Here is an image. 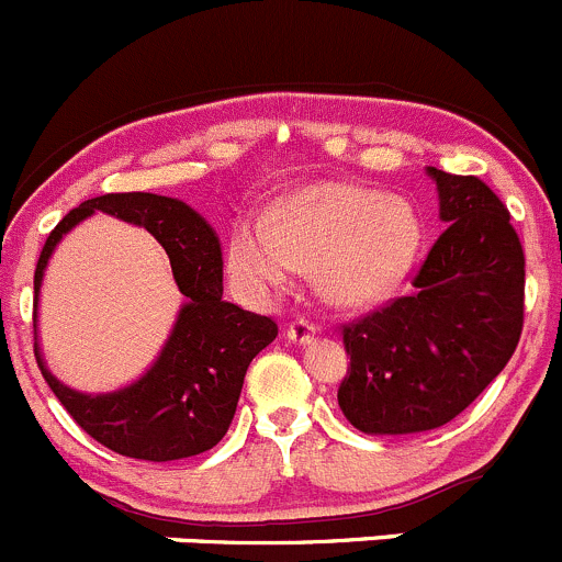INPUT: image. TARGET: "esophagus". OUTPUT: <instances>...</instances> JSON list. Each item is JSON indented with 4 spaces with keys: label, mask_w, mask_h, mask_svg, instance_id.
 Wrapping results in <instances>:
<instances>
[{
    "label": "esophagus",
    "mask_w": 562,
    "mask_h": 562,
    "mask_svg": "<svg viewBox=\"0 0 562 562\" xmlns=\"http://www.w3.org/2000/svg\"><path fill=\"white\" fill-rule=\"evenodd\" d=\"M314 336H316V325H311L308 319H294L292 325L286 327V338L292 344H308Z\"/></svg>",
    "instance_id": "34e87169"
}]
</instances>
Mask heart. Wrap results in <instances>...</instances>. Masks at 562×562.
<instances>
[{"label": "heart", "mask_w": 562, "mask_h": 562, "mask_svg": "<svg viewBox=\"0 0 562 562\" xmlns=\"http://www.w3.org/2000/svg\"><path fill=\"white\" fill-rule=\"evenodd\" d=\"M424 226L402 196L349 182H319L294 193L268 224L232 235L229 268L254 292H276L297 270L338 308L380 303L418 259Z\"/></svg>", "instance_id": "obj_1"}]
</instances>
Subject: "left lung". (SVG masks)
Instances as JSON below:
<instances>
[{"mask_svg": "<svg viewBox=\"0 0 562 562\" xmlns=\"http://www.w3.org/2000/svg\"><path fill=\"white\" fill-rule=\"evenodd\" d=\"M437 237L413 292L344 327V418L363 435L446 426L514 355L525 322V254L505 204L477 177L429 166Z\"/></svg>", "mask_w": 562, "mask_h": 562, "instance_id": "left-lung-1", "label": "left lung"}]
</instances>
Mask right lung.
I'll use <instances>...</instances> for the list:
<instances>
[{
	"mask_svg": "<svg viewBox=\"0 0 562 562\" xmlns=\"http://www.w3.org/2000/svg\"><path fill=\"white\" fill-rule=\"evenodd\" d=\"M94 213L144 226L169 254L186 303L155 363L120 391L81 393L59 382L43 360L35 330L37 366L76 424L109 451L144 462H175L210 451L235 418L248 366L279 336V325L226 303L224 254L215 229L186 202L158 193H105L70 210L37 259L35 316L54 248Z\"/></svg>",
	"mask_w": 562,
	"mask_h": 562,
	"instance_id": "add662e5",
	"label": "right lung"
}]
</instances>
